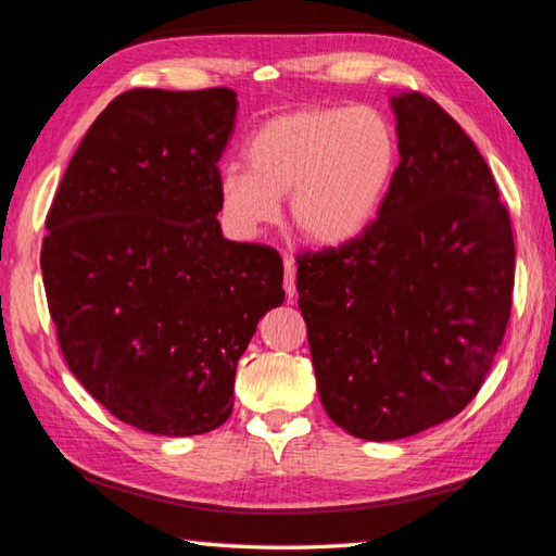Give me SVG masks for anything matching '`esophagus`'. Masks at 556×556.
Returning <instances> with one entry per match:
<instances>
[{
	"label": "esophagus",
	"instance_id": "esophagus-1",
	"mask_svg": "<svg viewBox=\"0 0 556 556\" xmlns=\"http://www.w3.org/2000/svg\"><path fill=\"white\" fill-rule=\"evenodd\" d=\"M285 291L289 301L296 299V262L291 257L285 260Z\"/></svg>",
	"mask_w": 556,
	"mask_h": 556
}]
</instances>
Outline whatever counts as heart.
I'll list each match as a JSON object with an SVG mask.
<instances>
[{
    "label": "heart",
    "instance_id": "b5f03b06",
    "mask_svg": "<svg viewBox=\"0 0 556 556\" xmlns=\"http://www.w3.org/2000/svg\"><path fill=\"white\" fill-rule=\"evenodd\" d=\"M396 134L379 111L311 106L271 116L245 146L243 169L216 181L218 216L236 240H255L279 218L316 248H345L365 233L396 169Z\"/></svg>",
    "mask_w": 556,
    "mask_h": 556
}]
</instances>
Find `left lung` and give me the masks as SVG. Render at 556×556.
<instances>
[{
	"mask_svg": "<svg viewBox=\"0 0 556 556\" xmlns=\"http://www.w3.org/2000/svg\"><path fill=\"white\" fill-rule=\"evenodd\" d=\"M389 102L401 163L377 220L296 269L323 408L371 442L440 426L477 396L516 271L508 211L471 138L428 97Z\"/></svg>",
	"mask_w": 556,
	"mask_h": 556,
	"instance_id": "8db88e82",
	"label": "left lung"
}]
</instances>
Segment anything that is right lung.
Instances as JSON below:
<instances>
[{"label": "right lung", "mask_w": 556, "mask_h": 556, "mask_svg": "<svg viewBox=\"0 0 556 556\" xmlns=\"http://www.w3.org/2000/svg\"><path fill=\"white\" fill-rule=\"evenodd\" d=\"M233 89H130L79 143L48 211L40 271L77 381L118 420L201 435L233 410L238 359L285 304L271 248L218 224Z\"/></svg>", "instance_id": "obj_1"}]
</instances>
